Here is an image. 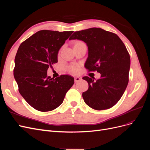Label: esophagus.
Returning a JSON list of instances; mask_svg holds the SVG:
<instances>
[{
    "label": "esophagus",
    "instance_id": "obj_1",
    "mask_svg": "<svg viewBox=\"0 0 150 150\" xmlns=\"http://www.w3.org/2000/svg\"><path fill=\"white\" fill-rule=\"evenodd\" d=\"M80 80H81V78H79V77H75L74 78V81L76 83L78 82V81H79Z\"/></svg>",
    "mask_w": 150,
    "mask_h": 150
}]
</instances>
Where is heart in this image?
<instances>
[{
  "label": "heart",
  "mask_w": 150,
  "mask_h": 150,
  "mask_svg": "<svg viewBox=\"0 0 150 150\" xmlns=\"http://www.w3.org/2000/svg\"><path fill=\"white\" fill-rule=\"evenodd\" d=\"M78 42V43H79ZM68 71H69L72 74H76L78 73L79 70V66L77 64H71L70 66H68Z\"/></svg>",
  "instance_id": "obj_1"
}]
</instances>
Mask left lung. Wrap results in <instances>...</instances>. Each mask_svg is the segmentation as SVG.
<instances>
[{
  "mask_svg": "<svg viewBox=\"0 0 150 150\" xmlns=\"http://www.w3.org/2000/svg\"><path fill=\"white\" fill-rule=\"evenodd\" d=\"M79 39L88 47L85 67L97 71L101 78L94 81L83 78L89 88L83 93L85 103L96 110L111 108L119 101L129 81L130 56L121 39L116 34L101 28L76 31L69 40Z\"/></svg>",
  "mask_w": 150,
  "mask_h": 150,
  "instance_id": "8db88e82",
  "label": "left lung"
}]
</instances>
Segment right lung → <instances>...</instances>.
Instances as JSON below:
<instances>
[{
	"mask_svg": "<svg viewBox=\"0 0 150 150\" xmlns=\"http://www.w3.org/2000/svg\"><path fill=\"white\" fill-rule=\"evenodd\" d=\"M73 31L39 30L22 42L15 57L13 76L21 96L36 110L46 112L59 106L72 85L74 78L47 74L57 62L59 50Z\"/></svg>",
	"mask_w": 150,
	"mask_h": 150,
	"instance_id": "1",
	"label": "right lung"
}]
</instances>
